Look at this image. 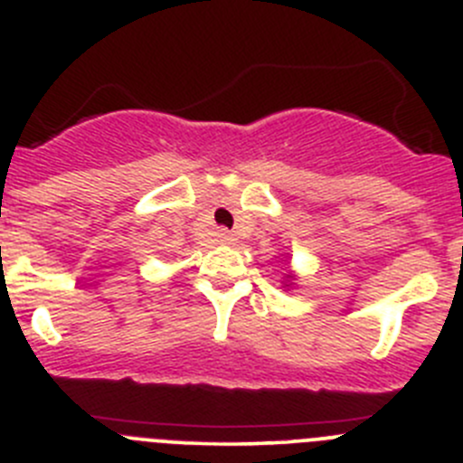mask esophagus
Segmentation results:
<instances>
[{
    "label": "esophagus",
    "mask_w": 463,
    "mask_h": 463,
    "mask_svg": "<svg viewBox=\"0 0 463 463\" xmlns=\"http://www.w3.org/2000/svg\"><path fill=\"white\" fill-rule=\"evenodd\" d=\"M219 241H223V244H232V241H235V235L228 231H219Z\"/></svg>",
    "instance_id": "34e87169"
}]
</instances>
